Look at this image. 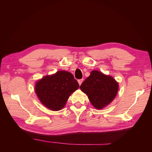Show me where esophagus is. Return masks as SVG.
Instances as JSON below:
<instances>
[{"label":"esophagus","instance_id":"34e87169","mask_svg":"<svg viewBox=\"0 0 152 152\" xmlns=\"http://www.w3.org/2000/svg\"><path fill=\"white\" fill-rule=\"evenodd\" d=\"M82 82H83V79H79V80H78V82H79V84L80 86L81 84L82 83Z\"/></svg>","mask_w":152,"mask_h":152}]
</instances>
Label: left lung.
Here are the masks:
<instances>
[{"label":"left lung","instance_id":"1","mask_svg":"<svg viewBox=\"0 0 152 152\" xmlns=\"http://www.w3.org/2000/svg\"><path fill=\"white\" fill-rule=\"evenodd\" d=\"M80 89L86 93L93 107L102 109L115 97L118 84L113 78L98 70H93L90 76L82 82Z\"/></svg>","mask_w":152,"mask_h":152}]
</instances>
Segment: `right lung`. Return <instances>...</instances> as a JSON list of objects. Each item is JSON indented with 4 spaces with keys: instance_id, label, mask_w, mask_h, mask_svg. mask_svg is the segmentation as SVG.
Wrapping results in <instances>:
<instances>
[{
    "instance_id": "1",
    "label": "right lung",
    "mask_w": 152,
    "mask_h": 152,
    "mask_svg": "<svg viewBox=\"0 0 152 152\" xmlns=\"http://www.w3.org/2000/svg\"><path fill=\"white\" fill-rule=\"evenodd\" d=\"M79 87V83L72 73L62 70L38 80L35 90L40 102L45 107L53 111H58L65 107L69 96Z\"/></svg>"
}]
</instances>
